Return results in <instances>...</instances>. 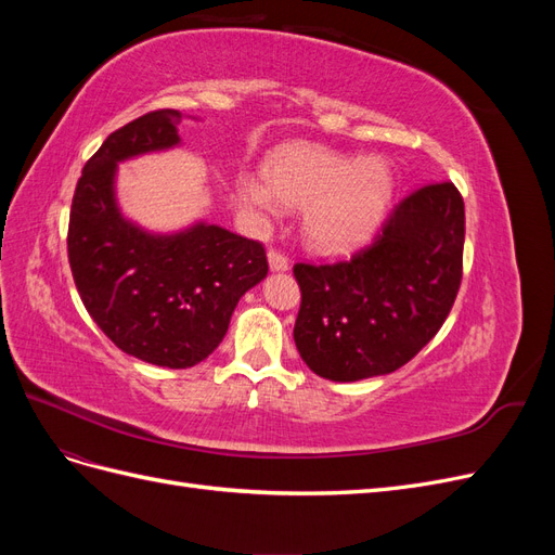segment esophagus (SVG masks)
Masks as SVG:
<instances>
[{
	"label": "esophagus",
	"instance_id": "esophagus-1",
	"mask_svg": "<svg viewBox=\"0 0 555 555\" xmlns=\"http://www.w3.org/2000/svg\"><path fill=\"white\" fill-rule=\"evenodd\" d=\"M268 266H271V271H287L289 259L280 249H268Z\"/></svg>",
	"mask_w": 555,
	"mask_h": 555
}]
</instances>
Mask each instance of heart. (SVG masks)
<instances>
[{
  "label": "heart",
  "mask_w": 555,
  "mask_h": 555,
  "mask_svg": "<svg viewBox=\"0 0 555 555\" xmlns=\"http://www.w3.org/2000/svg\"><path fill=\"white\" fill-rule=\"evenodd\" d=\"M263 171L266 178H238L241 206L259 220L282 215L284 204L304 208L308 243L328 255L371 238L396 190L393 171L384 159L351 157L312 143L275 150Z\"/></svg>",
  "instance_id": "b5f03b06"
}]
</instances>
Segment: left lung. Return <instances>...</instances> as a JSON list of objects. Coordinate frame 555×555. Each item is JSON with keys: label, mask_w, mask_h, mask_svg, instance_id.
<instances>
[{"label": "left lung", "mask_w": 555, "mask_h": 555, "mask_svg": "<svg viewBox=\"0 0 555 555\" xmlns=\"http://www.w3.org/2000/svg\"><path fill=\"white\" fill-rule=\"evenodd\" d=\"M465 206L453 182L414 190L347 261L296 263L294 340L319 377L389 375L440 331L463 278Z\"/></svg>", "instance_id": "obj_1"}]
</instances>
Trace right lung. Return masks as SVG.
Segmentation results:
<instances>
[{"label":"right lung","mask_w":555,"mask_h":555,"mask_svg":"<svg viewBox=\"0 0 555 555\" xmlns=\"http://www.w3.org/2000/svg\"><path fill=\"white\" fill-rule=\"evenodd\" d=\"M182 113L162 108L113 131L82 169L69 215V266L82 306L115 347L192 367L227 335L241 296L268 273L261 243L217 224L147 233L115 201L117 162L180 143Z\"/></svg>","instance_id":"right-lung-1"}]
</instances>
